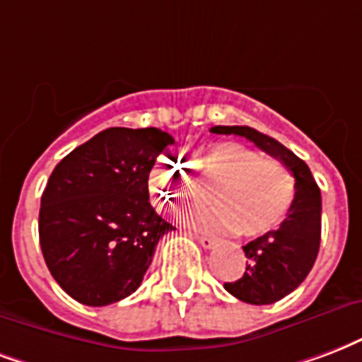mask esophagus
<instances>
[{
  "label": "esophagus",
  "instance_id": "esophagus-1",
  "mask_svg": "<svg viewBox=\"0 0 362 362\" xmlns=\"http://www.w3.org/2000/svg\"><path fill=\"white\" fill-rule=\"evenodd\" d=\"M195 240L199 242L203 249H213L216 247V240L215 238H209V235H195Z\"/></svg>",
  "mask_w": 362,
  "mask_h": 362
}]
</instances>
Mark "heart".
Instances as JSON below:
<instances>
[{
    "mask_svg": "<svg viewBox=\"0 0 362 362\" xmlns=\"http://www.w3.org/2000/svg\"><path fill=\"white\" fill-rule=\"evenodd\" d=\"M202 180L216 182L209 194L213 207L184 215L189 226L209 234L261 238L282 226L296 202V178L280 160L235 141H221L205 149L194 163ZM147 188L159 207L176 211L195 186L173 159L159 157L147 174Z\"/></svg>",
    "mask_w": 362,
    "mask_h": 362,
    "instance_id": "heart-1",
    "label": "heart"
}]
</instances>
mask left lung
Listing matches in <instances>:
<instances>
[{"instance_id":"8db88e82","label":"left lung","mask_w":362,"mask_h":362,"mask_svg":"<svg viewBox=\"0 0 362 362\" xmlns=\"http://www.w3.org/2000/svg\"><path fill=\"white\" fill-rule=\"evenodd\" d=\"M213 134H235L276 157L296 178V202L282 226L243 245L247 263L238 280L224 282L228 293L243 303L270 305L296 290L317 261L320 247L322 197L309 167L293 151L249 127H213Z\"/></svg>"}]
</instances>
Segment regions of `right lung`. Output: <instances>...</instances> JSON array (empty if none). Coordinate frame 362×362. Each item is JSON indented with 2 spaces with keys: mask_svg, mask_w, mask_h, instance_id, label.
<instances>
[{
  "mask_svg": "<svg viewBox=\"0 0 362 362\" xmlns=\"http://www.w3.org/2000/svg\"><path fill=\"white\" fill-rule=\"evenodd\" d=\"M174 138L159 128H107L53 168L42 194L40 245L63 290L90 307L140 288L173 224L149 203L147 174Z\"/></svg>",
  "mask_w": 362,
  "mask_h": 362,
  "instance_id": "add662e5",
  "label": "right lung"
}]
</instances>
